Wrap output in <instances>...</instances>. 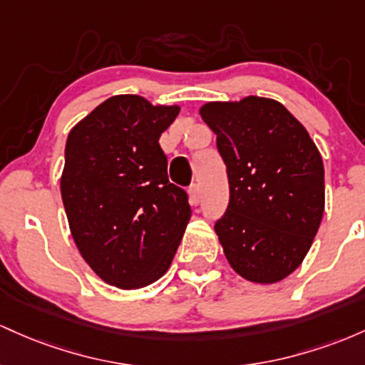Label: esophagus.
<instances>
[{"instance_id": "1", "label": "esophagus", "mask_w": 365, "mask_h": 365, "mask_svg": "<svg viewBox=\"0 0 365 365\" xmlns=\"http://www.w3.org/2000/svg\"><path fill=\"white\" fill-rule=\"evenodd\" d=\"M190 202L191 205H198L202 202V190H200L198 184H193V186L190 187Z\"/></svg>"}]
</instances>
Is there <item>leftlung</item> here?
Here are the masks:
<instances>
[{
    "label": "left lung",
    "instance_id": "obj_1",
    "mask_svg": "<svg viewBox=\"0 0 365 365\" xmlns=\"http://www.w3.org/2000/svg\"><path fill=\"white\" fill-rule=\"evenodd\" d=\"M227 167L229 205L215 232L247 281L288 277L312 247L324 214V165L307 129L271 98L200 108Z\"/></svg>",
    "mask_w": 365,
    "mask_h": 365
}]
</instances>
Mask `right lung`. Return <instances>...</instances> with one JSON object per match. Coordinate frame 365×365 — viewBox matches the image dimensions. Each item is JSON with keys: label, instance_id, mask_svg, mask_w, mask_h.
I'll return each instance as SVG.
<instances>
[{"label": "right lung", "instance_id": "right-lung-1", "mask_svg": "<svg viewBox=\"0 0 365 365\" xmlns=\"http://www.w3.org/2000/svg\"><path fill=\"white\" fill-rule=\"evenodd\" d=\"M178 105L117 94L73 125L60 190L76 247L98 277L120 289L160 279L191 217L167 178L158 145Z\"/></svg>", "mask_w": 365, "mask_h": 365}]
</instances>
